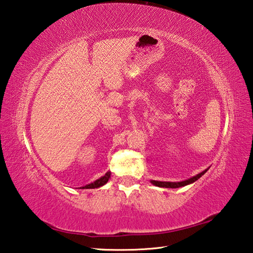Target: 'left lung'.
<instances>
[{"instance_id": "obj_1", "label": "left lung", "mask_w": 253, "mask_h": 253, "mask_svg": "<svg viewBox=\"0 0 253 253\" xmlns=\"http://www.w3.org/2000/svg\"><path fill=\"white\" fill-rule=\"evenodd\" d=\"M208 170V169H207ZM207 170H205L204 172H201L197 175L192 177V178H188L186 181H183V182H178V183H173V182H158V181H151L154 185L158 187H166V188H177V187H182L185 186V185H188L190 183H194L195 181H197L198 178H200L201 176L204 175V174L207 172Z\"/></svg>"}]
</instances>
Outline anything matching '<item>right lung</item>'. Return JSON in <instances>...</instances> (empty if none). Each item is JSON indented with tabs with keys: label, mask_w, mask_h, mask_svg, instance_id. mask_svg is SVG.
Returning <instances> with one entry per match:
<instances>
[{
	"label": "right lung",
	"mask_w": 253,
	"mask_h": 253,
	"mask_svg": "<svg viewBox=\"0 0 253 253\" xmlns=\"http://www.w3.org/2000/svg\"><path fill=\"white\" fill-rule=\"evenodd\" d=\"M109 177H110V172H107L104 176H102L100 178L96 179L95 182L86 185V186H83L81 188H97V187H100V186H103V185H105L106 183L108 182Z\"/></svg>",
	"instance_id": "right-lung-1"
}]
</instances>
